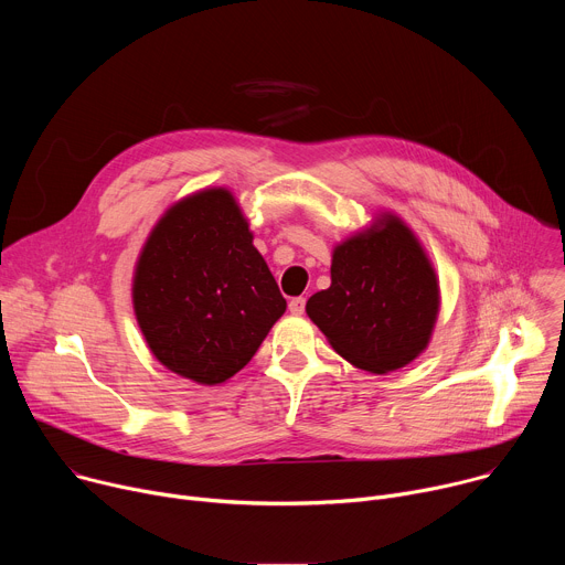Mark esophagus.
I'll return each instance as SVG.
<instances>
[{"label": "esophagus", "mask_w": 565, "mask_h": 565, "mask_svg": "<svg viewBox=\"0 0 565 565\" xmlns=\"http://www.w3.org/2000/svg\"><path fill=\"white\" fill-rule=\"evenodd\" d=\"M288 310H290L292 315H301V312L306 310V299H303V297H292V299L288 301Z\"/></svg>", "instance_id": "1"}]
</instances>
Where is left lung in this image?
<instances>
[{
  "label": "left lung",
  "mask_w": 565,
  "mask_h": 565,
  "mask_svg": "<svg viewBox=\"0 0 565 565\" xmlns=\"http://www.w3.org/2000/svg\"><path fill=\"white\" fill-rule=\"evenodd\" d=\"M440 290L414 232L382 214L333 250L331 288L306 301L308 317L353 366L388 373L429 344Z\"/></svg>",
  "instance_id": "left-lung-1"
}]
</instances>
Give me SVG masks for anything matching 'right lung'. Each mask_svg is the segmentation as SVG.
<instances>
[{
  "instance_id": "add662e5",
  "label": "right lung",
  "mask_w": 565,
  "mask_h": 565,
  "mask_svg": "<svg viewBox=\"0 0 565 565\" xmlns=\"http://www.w3.org/2000/svg\"><path fill=\"white\" fill-rule=\"evenodd\" d=\"M131 292L156 360L210 386L244 369L286 310L246 216L223 188L179 201L156 223Z\"/></svg>"
}]
</instances>
